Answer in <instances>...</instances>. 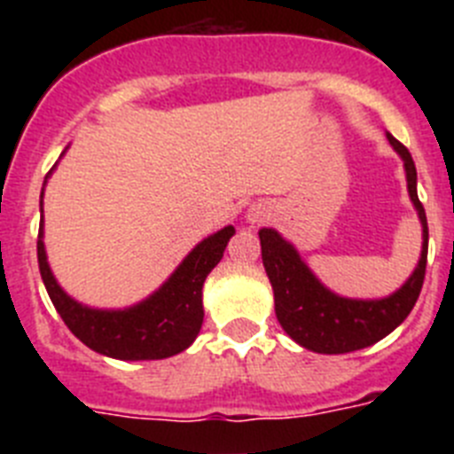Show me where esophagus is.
Returning <instances> with one entry per match:
<instances>
[{
	"label": "esophagus",
	"instance_id": "34e87169",
	"mask_svg": "<svg viewBox=\"0 0 454 454\" xmlns=\"http://www.w3.org/2000/svg\"><path fill=\"white\" fill-rule=\"evenodd\" d=\"M266 215H268L266 207H252L250 211H247V220H250V223H259V220H263Z\"/></svg>",
	"mask_w": 454,
	"mask_h": 454
}]
</instances>
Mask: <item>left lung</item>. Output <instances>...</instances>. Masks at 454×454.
Wrapping results in <instances>:
<instances>
[{
  "label": "left lung",
  "mask_w": 454,
  "mask_h": 454,
  "mask_svg": "<svg viewBox=\"0 0 454 454\" xmlns=\"http://www.w3.org/2000/svg\"><path fill=\"white\" fill-rule=\"evenodd\" d=\"M407 172L409 198L423 224V250L419 266L395 293L380 300L340 298L320 284L318 277L300 259L298 250L275 230H259L262 259L275 293V314L295 343L320 355H343L372 346L391 334L414 309L427 266V218L416 192V166L407 147L387 134Z\"/></svg>",
  "instance_id": "8db88e82"
}]
</instances>
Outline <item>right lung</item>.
I'll list each match as a JSON object with an SVG mask.
<instances>
[{
    "label": "right lung",
    "instance_id": "1",
    "mask_svg": "<svg viewBox=\"0 0 454 454\" xmlns=\"http://www.w3.org/2000/svg\"><path fill=\"white\" fill-rule=\"evenodd\" d=\"M40 211H43V195H40ZM234 231V227L227 224L198 243L179 263L177 270L168 277V282L143 302L127 309H90L72 300L51 275L45 243H43V220H40V277L67 330L90 350L122 362L166 359L186 350L200 334L204 320V279L218 266Z\"/></svg>",
    "mask_w": 454,
    "mask_h": 454
}]
</instances>
